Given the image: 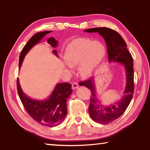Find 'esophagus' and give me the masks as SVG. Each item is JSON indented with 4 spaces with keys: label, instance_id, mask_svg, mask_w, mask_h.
Instances as JSON below:
<instances>
[{
    "label": "esophagus",
    "instance_id": "obj_1",
    "mask_svg": "<svg viewBox=\"0 0 150 150\" xmlns=\"http://www.w3.org/2000/svg\"><path fill=\"white\" fill-rule=\"evenodd\" d=\"M79 87V85L77 83H73L72 84V88L73 89H77V88Z\"/></svg>",
    "mask_w": 150,
    "mask_h": 150
}]
</instances>
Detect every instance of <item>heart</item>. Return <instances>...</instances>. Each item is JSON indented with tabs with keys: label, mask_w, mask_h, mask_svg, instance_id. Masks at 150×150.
<instances>
[{
	"label": "heart",
	"mask_w": 150,
	"mask_h": 150,
	"mask_svg": "<svg viewBox=\"0 0 150 150\" xmlns=\"http://www.w3.org/2000/svg\"><path fill=\"white\" fill-rule=\"evenodd\" d=\"M105 55V47L98 41L79 38L73 40L67 45L65 56L71 66L79 63V70L83 77L93 75L102 62Z\"/></svg>",
	"instance_id": "obj_1"
}]
</instances>
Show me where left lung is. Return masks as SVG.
Masks as SVG:
<instances>
[{
  "label": "left lung",
  "mask_w": 150,
  "mask_h": 150,
  "mask_svg": "<svg viewBox=\"0 0 150 150\" xmlns=\"http://www.w3.org/2000/svg\"><path fill=\"white\" fill-rule=\"evenodd\" d=\"M86 32H98L105 40L107 47L109 63H118L124 65L126 71V86L120 100L110 105H103L99 98L94 82V77L82 82V85L91 92L88 113L93 120L101 124H106L118 118L128 108L134 93L133 58L127 49L122 37L115 30L106 27L94 28L84 30Z\"/></svg>",
  "instance_id": "1"
}]
</instances>
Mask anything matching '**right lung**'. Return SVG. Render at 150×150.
<instances>
[{"label":"right lung","instance_id":"right-lung-1","mask_svg":"<svg viewBox=\"0 0 150 150\" xmlns=\"http://www.w3.org/2000/svg\"><path fill=\"white\" fill-rule=\"evenodd\" d=\"M50 32L52 31L38 32L30 39L20 55L19 69L21 67L28 52L35 44H38L45 35ZM47 42L53 48L56 47L58 44V42L52 37L49 38ZM52 53L58 57L56 50H54ZM17 90L25 110L37 122L45 126L53 127L58 126L64 120L67 114L66 103L69 95L72 93L71 85L70 83H57L52 94L44 100H35L27 96L20 87L18 78L17 79Z\"/></svg>","mask_w":150,"mask_h":150}]
</instances>
